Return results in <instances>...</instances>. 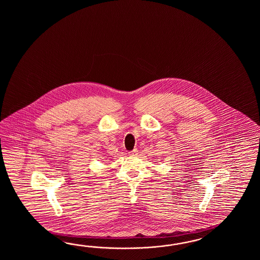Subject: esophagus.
Here are the masks:
<instances>
[{
	"label": "esophagus",
	"instance_id": "1",
	"mask_svg": "<svg viewBox=\"0 0 260 260\" xmlns=\"http://www.w3.org/2000/svg\"><path fill=\"white\" fill-rule=\"evenodd\" d=\"M128 154L130 155V156H136V155L138 154V149H133V150L128 152Z\"/></svg>",
	"mask_w": 260,
	"mask_h": 260
}]
</instances>
